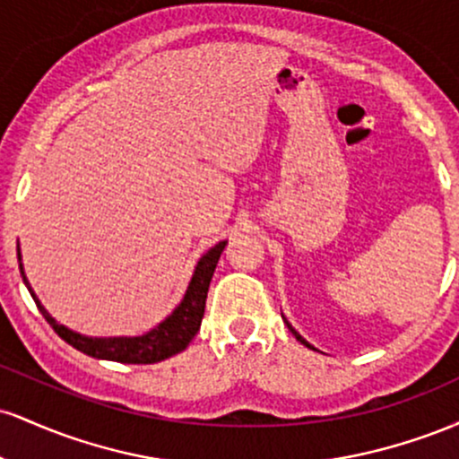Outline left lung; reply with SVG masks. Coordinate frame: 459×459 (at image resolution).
Segmentation results:
<instances>
[{"mask_svg":"<svg viewBox=\"0 0 459 459\" xmlns=\"http://www.w3.org/2000/svg\"><path fill=\"white\" fill-rule=\"evenodd\" d=\"M287 325H289V324H287ZM289 330H291V332H293V336H296V339H298V341H299V343H302V345H307V347H310V350H315V347H313V345H310V343H308V341H307V339H302V336H299V334H298V332H296V330H293V328H291V325H289Z\"/></svg>","mask_w":459,"mask_h":459,"instance_id":"8db88e82","label":"left lung"}]
</instances>
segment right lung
Listing matches in <instances>:
<instances>
[{
    "label": "right lung",
    "mask_w": 459,
    "mask_h": 459,
    "mask_svg": "<svg viewBox=\"0 0 459 459\" xmlns=\"http://www.w3.org/2000/svg\"><path fill=\"white\" fill-rule=\"evenodd\" d=\"M224 246L226 241H220V244H215L212 250L204 252V255L200 256L181 304H178V307L172 310V315H168L157 328H152L151 332H146V334L142 336H83L79 334V332L68 330L66 325L57 324V321L47 313L43 304L39 302L36 293L31 291L28 278H25L23 263H19V270L30 296L34 298L36 307L43 313L47 324H49L51 328L57 332V336L65 339L68 345H73L75 350L83 351V354L92 358H101V360L127 362V365H152V362L166 360V358L183 351L189 345V341L196 336V332L200 330V321H203L204 315L209 282H212L215 265H218ZM17 256L21 261L19 247Z\"/></svg>",
    "instance_id": "obj_1"
}]
</instances>
